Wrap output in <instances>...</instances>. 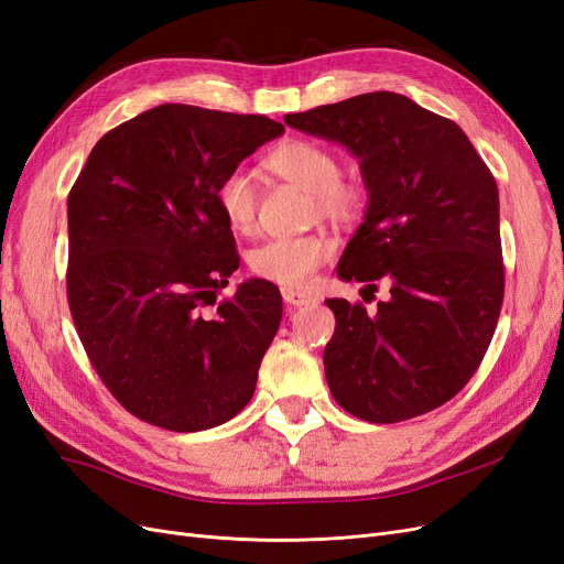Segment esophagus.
Returning a JSON list of instances; mask_svg holds the SVG:
<instances>
[{"instance_id":"esophagus-1","label":"esophagus","mask_w":564,"mask_h":564,"mask_svg":"<svg viewBox=\"0 0 564 564\" xmlns=\"http://www.w3.org/2000/svg\"><path fill=\"white\" fill-rule=\"evenodd\" d=\"M282 299L286 305H294V308H299V305L315 303V299L311 294L299 292V289H282Z\"/></svg>"}]
</instances>
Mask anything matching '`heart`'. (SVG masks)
<instances>
[{
    "label": "heart",
    "instance_id": "b5f03b06",
    "mask_svg": "<svg viewBox=\"0 0 564 564\" xmlns=\"http://www.w3.org/2000/svg\"><path fill=\"white\" fill-rule=\"evenodd\" d=\"M265 169L278 178L299 185L313 195V212L334 224H350L362 209V187L340 178L338 155L317 141L292 139L265 158ZM218 209L230 230L251 235L259 224V187L256 181L235 169L218 185ZM334 253L332 237L315 232L301 237L268 240L249 253V268L256 278L280 286H303L313 280L319 265Z\"/></svg>",
    "mask_w": 564,
    "mask_h": 564
}]
</instances>
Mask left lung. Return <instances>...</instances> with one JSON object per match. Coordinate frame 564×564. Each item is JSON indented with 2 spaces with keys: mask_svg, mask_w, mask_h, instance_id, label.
<instances>
[{
  "mask_svg": "<svg viewBox=\"0 0 564 564\" xmlns=\"http://www.w3.org/2000/svg\"><path fill=\"white\" fill-rule=\"evenodd\" d=\"M360 160L369 207L338 261L340 280L390 284V299H329L324 348L334 400L369 423L449 402L480 367L503 303L499 187L468 135L392 91L286 115Z\"/></svg>",
  "mask_w": 564,
  "mask_h": 564,
  "instance_id": "1",
  "label": "left lung"
}]
</instances>
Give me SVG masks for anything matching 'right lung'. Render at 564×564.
<instances>
[{
    "label": "right lung",
    "mask_w": 564,
    "mask_h": 564,
    "mask_svg": "<svg viewBox=\"0 0 564 564\" xmlns=\"http://www.w3.org/2000/svg\"><path fill=\"white\" fill-rule=\"evenodd\" d=\"M280 122L164 104L100 139L67 195V303L91 367L129 414L174 433L240 414L282 319L240 268L218 185Z\"/></svg>",
    "instance_id": "obj_1"
}]
</instances>
